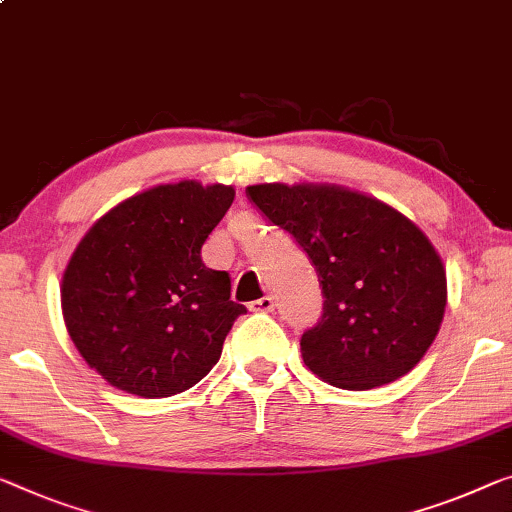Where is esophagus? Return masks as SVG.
<instances>
[{"instance_id": "obj_1", "label": "esophagus", "mask_w": 512, "mask_h": 512, "mask_svg": "<svg viewBox=\"0 0 512 512\" xmlns=\"http://www.w3.org/2000/svg\"><path fill=\"white\" fill-rule=\"evenodd\" d=\"M249 309L251 311H258V313H270V311H274V300H272L270 295H265V297H261V300L251 302Z\"/></svg>"}]
</instances>
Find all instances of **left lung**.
Segmentation results:
<instances>
[{
    "label": "left lung",
    "mask_w": 512,
    "mask_h": 512,
    "mask_svg": "<svg viewBox=\"0 0 512 512\" xmlns=\"http://www.w3.org/2000/svg\"><path fill=\"white\" fill-rule=\"evenodd\" d=\"M247 196L318 272L325 302L318 325L302 334L306 368L350 391L410 373L446 309V270L426 233L348 187L263 183Z\"/></svg>",
    "instance_id": "8db88e82"
}]
</instances>
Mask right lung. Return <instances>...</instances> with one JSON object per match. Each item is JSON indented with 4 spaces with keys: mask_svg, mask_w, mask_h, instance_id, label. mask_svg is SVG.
<instances>
[{
    "mask_svg": "<svg viewBox=\"0 0 512 512\" xmlns=\"http://www.w3.org/2000/svg\"><path fill=\"white\" fill-rule=\"evenodd\" d=\"M235 190L180 180L125 199L86 231L61 281L75 348L112 387L167 398L194 387L222 357L233 322L229 272L201 247Z\"/></svg>",
    "mask_w": 512,
    "mask_h": 512,
    "instance_id": "obj_1",
    "label": "right lung"
}]
</instances>
